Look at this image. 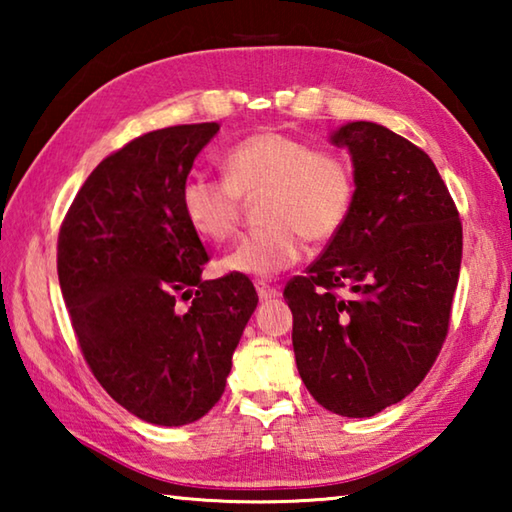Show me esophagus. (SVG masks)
I'll use <instances>...</instances> for the list:
<instances>
[{"label": "esophagus", "instance_id": "obj_1", "mask_svg": "<svg viewBox=\"0 0 512 512\" xmlns=\"http://www.w3.org/2000/svg\"><path fill=\"white\" fill-rule=\"evenodd\" d=\"M255 289H257L259 300H273L280 296V289L271 287V284H266V282H255Z\"/></svg>", "mask_w": 512, "mask_h": 512}]
</instances>
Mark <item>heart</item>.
<instances>
[{"instance_id": "heart-1", "label": "heart", "mask_w": 512, "mask_h": 512, "mask_svg": "<svg viewBox=\"0 0 512 512\" xmlns=\"http://www.w3.org/2000/svg\"><path fill=\"white\" fill-rule=\"evenodd\" d=\"M223 180L192 176L180 189V207L198 237L223 244L235 237L241 198H255L253 230L221 259L225 273L268 277L293 266L302 239L323 244L348 221L354 176L341 155L316 151L282 131H259L221 155Z\"/></svg>"}]
</instances>
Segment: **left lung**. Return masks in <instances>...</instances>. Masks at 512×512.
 Returning a JSON list of instances; mask_svg holds the SVG:
<instances>
[{
  "label": "left lung",
  "instance_id": "8db88e82",
  "mask_svg": "<svg viewBox=\"0 0 512 512\" xmlns=\"http://www.w3.org/2000/svg\"><path fill=\"white\" fill-rule=\"evenodd\" d=\"M332 142L352 155V210L284 298L307 391L370 418L413 393L443 348L463 225L436 164L402 135L352 121Z\"/></svg>",
  "mask_w": 512,
  "mask_h": 512
}]
</instances>
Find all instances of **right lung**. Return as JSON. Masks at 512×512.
Returning a JSON list of instances; mask_svg holds the SVG:
<instances>
[{"label":"right lung","mask_w":512,"mask_h":512,"mask_svg":"<svg viewBox=\"0 0 512 512\" xmlns=\"http://www.w3.org/2000/svg\"><path fill=\"white\" fill-rule=\"evenodd\" d=\"M219 128H160L110 153L58 232L60 291L85 363L112 400L162 427L219 402L257 307L246 275L201 280L210 255L180 207L194 158Z\"/></svg>","instance_id":"1"}]
</instances>
